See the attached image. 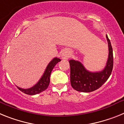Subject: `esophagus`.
Masks as SVG:
<instances>
[{"mask_svg": "<svg viewBox=\"0 0 124 124\" xmlns=\"http://www.w3.org/2000/svg\"><path fill=\"white\" fill-rule=\"evenodd\" d=\"M62 57L63 59H67L69 57V54L65 52H63L62 54Z\"/></svg>", "mask_w": 124, "mask_h": 124, "instance_id": "obj_1", "label": "esophagus"}]
</instances>
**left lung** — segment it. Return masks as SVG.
<instances>
[{"label": "left lung", "mask_w": 124, "mask_h": 124, "mask_svg": "<svg viewBox=\"0 0 124 124\" xmlns=\"http://www.w3.org/2000/svg\"><path fill=\"white\" fill-rule=\"evenodd\" d=\"M108 46V57L106 66L100 72H89L82 63L75 60H70L71 85L77 91L90 92L100 88L111 74L114 64L113 50L108 36L106 35Z\"/></svg>", "instance_id": "obj_1"}]
</instances>
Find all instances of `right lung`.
<instances>
[{
  "label": "right lung",
  "mask_w": 124,
  "mask_h": 124,
  "mask_svg": "<svg viewBox=\"0 0 124 124\" xmlns=\"http://www.w3.org/2000/svg\"><path fill=\"white\" fill-rule=\"evenodd\" d=\"M61 61L60 59L57 57L54 58L47 65V68H46V70L44 72V74L42 76L39 82L37 83L35 85H34L32 87L29 88V89H22L19 87H17V88L23 92L25 94L27 95H35L37 93H39L40 92H43L44 90H46L48 87V86L50 83V74H51L52 70H53L54 67L55 65Z\"/></svg>",
  "instance_id": "add662e5"
}]
</instances>
